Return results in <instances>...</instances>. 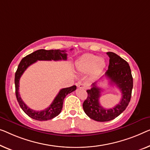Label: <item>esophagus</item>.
Masks as SVG:
<instances>
[{"label": "esophagus", "mask_w": 150, "mask_h": 150, "mask_svg": "<svg viewBox=\"0 0 150 150\" xmlns=\"http://www.w3.org/2000/svg\"><path fill=\"white\" fill-rule=\"evenodd\" d=\"M78 88H81V89H86L87 86L84 83H79V85H78Z\"/></svg>", "instance_id": "34e87169"}]
</instances>
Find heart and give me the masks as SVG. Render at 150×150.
<instances>
[{
  "label": "heart",
  "mask_w": 150,
  "mask_h": 150,
  "mask_svg": "<svg viewBox=\"0 0 150 150\" xmlns=\"http://www.w3.org/2000/svg\"><path fill=\"white\" fill-rule=\"evenodd\" d=\"M106 66L104 59L92 54H87L76 62V69L80 73H89L91 78L98 77Z\"/></svg>",
  "instance_id": "heart-1"
}]
</instances>
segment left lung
<instances>
[{
    "instance_id": "1",
    "label": "left lung",
    "mask_w": 150,
    "mask_h": 150,
    "mask_svg": "<svg viewBox=\"0 0 150 150\" xmlns=\"http://www.w3.org/2000/svg\"><path fill=\"white\" fill-rule=\"evenodd\" d=\"M110 58L108 69L104 76L110 80L112 86H117L122 93L118 104L112 108H104L100 104L102 89L97 86V81L91 84V88L87 90L88 98L83 104L85 113L91 119L99 122L110 121L119 116L128 106L131 100L133 86V77L128 62L117 54L106 53Z\"/></svg>"
}]
</instances>
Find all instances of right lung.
Here are the masks:
<instances>
[{"instance_id":"add662e5","label":"right lung","mask_w":150,"mask_h":150,"mask_svg":"<svg viewBox=\"0 0 150 150\" xmlns=\"http://www.w3.org/2000/svg\"><path fill=\"white\" fill-rule=\"evenodd\" d=\"M72 50V49H71ZM67 58V54L65 50H44L40 49L35 52L27 55L21 60L18 66L16 73L15 75V94L16 98L20 107L23 110L27 115L31 117L33 119L40 120V121H44L52 119L61 113L62 108L63 101L66 96L73 92L77 89L75 86H73L69 88L61 89L58 93L57 96L54 99L50 106L48 108L44 109L43 110L36 111L30 109L28 106L24 103L20 96L19 92V79L21 75H23L28 67L31 64L35 63L38 61H61L64 60L66 61Z\"/></svg>"}]
</instances>
